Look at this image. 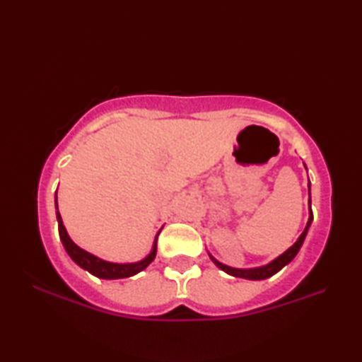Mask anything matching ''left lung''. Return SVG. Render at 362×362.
Here are the masks:
<instances>
[{
	"label": "left lung",
	"mask_w": 362,
	"mask_h": 362,
	"mask_svg": "<svg viewBox=\"0 0 362 362\" xmlns=\"http://www.w3.org/2000/svg\"><path fill=\"white\" fill-rule=\"evenodd\" d=\"M306 169V166H305ZM308 194H310V180H308ZM308 204H310V217H308V222H306V226L302 235L298 236V240L292 244V246L283 252L281 255H278L276 259H273L267 265H262V267H255V268H233L225 265V263L218 262L216 257H214L211 252H207L211 257V260L216 263V265L222 269V272L231 274V276L235 278H244V279H250V281H260V279H267L269 276H273V274H276L281 268H284L287 263H291L293 260V257L298 254L300 247H302V244L306 238V233H308V228L311 222H313V212H311V198L308 199Z\"/></svg>",
	"instance_id": "1"
}]
</instances>
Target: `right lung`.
Instances as JSON below:
<instances>
[{
  "mask_svg": "<svg viewBox=\"0 0 362 362\" xmlns=\"http://www.w3.org/2000/svg\"><path fill=\"white\" fill-rule=\"evenodd\" d=\"M56 216H57V223H59V236L60 241H62L64 247L66 250V254L71 257V260L76 263L78 267H81L86 272H89L94 276L100 278V279H121V278H131L134 274H137L145 269L150 263L155 260L156 257V243H158V235L159 230L155 236V241H153V246L150 254L144 257L142 260L139 262H132V263H116V262H108L103 260L100 257H97L94 254L88 252V250L81 249L76 246L75 243L71 241V238L66 233L65 225L62 222V217H60L59 212V206H57V192H56Z\"/></svg>",
  "mask_w": 362,
  "mask_h": 362,
  "instance_id": "obj_1",
  "label": "right lung"
}]
</instances>
